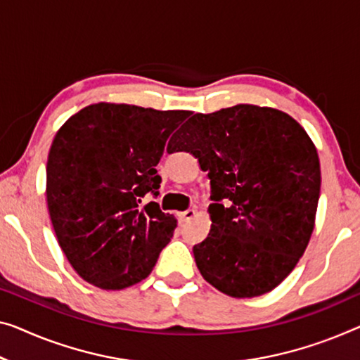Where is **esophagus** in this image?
Masks as SVG:
<instances>
[{
  "label": "esophagus",
  "mask_w": 360,
  "mask_h": 360,
  "mask_svg": "<svg viewBox=\"0 0 360 360\" xmlns=\"http://www.w3.org/2000/svg\"><path fill=\"white\" fill-rule=\"evenodd\" d=\"M178 217H179V221L181 223H186V221H189V219H192V218L195 217V210H194V208H189V210L178 213Z\"/></svg>",
  "instance_id": "1"
}]
</instances>
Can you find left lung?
Listing matches in <instances>:
<instances>
[{
	"label": "left lung",
	"instance_id": "left-lung-1",
	"mask_svg": "<svg viewBox=\"0 0 360 360\" xmlns=\"http://www.w3.org/2000/svg\"><path fill=\"white\" fill-rule=\"evenodd\" d=\"M168 152L194 155L210 179L212 229L192 249L202 276L231 297L275 289L314 231L321 178L307 132L283 111L236 105L197 112Z\"/></svg>",
	"mask_w": 360,
	"mask_h": 360
}]
</instances>
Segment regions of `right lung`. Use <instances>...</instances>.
<instances>
[{
    "label": "right lung",
    "mask_w": 360,
    "mask_h": 360,
    "mask_svg": "<svg viewBox=\"0 0 360 360\" xmlns=\"http://www.w3.org/2000/svg\"><path fill=\"white\" fill-rule=\"evenodd\" d=\"M191 111L132 105L85 106L64 122L46 163L48 212L58 243L80 278L101 289L150 275L176 219L157 202L155 166Z\"/></svg>",
    "instance_id": "obj_1"
}]
</instances>
